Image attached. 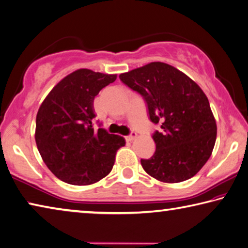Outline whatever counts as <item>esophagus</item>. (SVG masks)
Masks as SVG:
<instances>
[{"label": "esophagus", "mask_w": 248, "mask_h": 248, "mask_svg": "<svg viewBox=\"0 0 248 248\" xmlns=\"http://www.w3.org/2000/svg\"><path fill=\"white\" fill-rule=\"evenodd\" d=\"M137 136H138V134L136 133V132H131V133H130L129 134V136H127V137H125V140H127L128 142H131V141H133L134 139H136V138H137Z\"/></svg>", "instance_id": "obj_1"}]
</instances>
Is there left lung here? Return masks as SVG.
<instances>
[{"mask_svg":"<svg viewBox=\"0 0 248 248\" xmlns=\"http://www.w3.org/2000/svg\"><path fill=\"white\" fill-rule=\"evenodd\" d=\"M120 81L143 97L150 120L161 124L152 138V157L143 170L164 183L195 176L211 156L217 124L203 91L186 74L163 62H151L119 75Z\"/></svg>","mask_w":248,"mask_h":248,"instance_id":"obj_1","label":"left lung"}]
</instances>
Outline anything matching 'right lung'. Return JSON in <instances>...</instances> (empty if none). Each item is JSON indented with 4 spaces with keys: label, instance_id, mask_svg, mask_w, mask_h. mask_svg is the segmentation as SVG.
Masks as SVG:
<instances>
[{
    "label": "right lung",
    "instance_id": "1",
    "mask_svg": "<svg viewBox=\"0 0 248 248\" xmlns=\"http://www.w3.org/2000/svg\"><path fill=\"white\" fill-rule=\"evenodd\" d=\"M116 74L79 69L61 79L39 107L35 139L45 164L62 182L84 186L112 170L123 137L93 125L94 98Z\"/></svg>",
    "mask_w": 248,
    "mask_h": 248
}]
</instances>
